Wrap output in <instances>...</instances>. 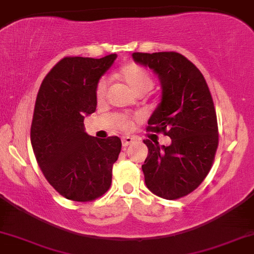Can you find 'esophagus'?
I'll return each mask as SVG.
<instances>
[{"label":"esophagus","mask_w":254,"mask_h":254,"mask_svg":"<svg viewBox=\"0 0 254 254\" xmlns=\"http://www.w3.org/2000/svg\"><path fill=\"white\" fill-rule=\"evenodd\" d=\"M133 141H135V138H133V137H130V136L122 137V144H123V147H127V145L133 143Z\"/></svg>","instance_id":"esophagus-1"}]
</instances>
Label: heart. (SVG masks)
Masks as SVG:
<instances>
[{
	"mask_svg": "<svg viewBox=\"0 0 254 254\" xmlns=\"http://www.w3.org/2000/svg\"><path fill=\"white\" fill-rule=\"evenodd\" d=\"M118 76L137 95L145 94L154 87V80L151 75L148 72L147 69L138 65V64L130 63L124 65L119 70ZM107 89H109V80L106 77L100 78L97 84V88H95V98H97L98 103H103L106 99ZM118 127L122 130H131L133 127V119L129 116H121L118 121Z\"/></svg>",
	"mask_w": 254,
	"mask_h": 254,
	"instance_id": "obj_1",
	"label": "heart"
}]
</instances>
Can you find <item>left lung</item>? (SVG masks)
<instances>
[{
    "mask_svg": "<svg viewBox=\"0 0 254 254\" xmlns=\"http://www.w3.org/2000/svg\"><path fill=\"white\" fill-rule=\"evenodd\" d=\"M135 62L157 74L161 103L148 121L147 131L171 137L170 145L144 139L148 156L142 171L147 188L165 199L194 191L208 176L218 145L216 111L205 78L178 52H133Z\"/></svg>",
    "mask_w": 254,
    "mask_h": 254,
    "instance_id": "8db88e82",
    "label": "left lung"
}]
</instances>
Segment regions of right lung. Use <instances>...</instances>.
I'll return each instance as SVG.
<instances>
[{
	"mask_svg": "<svg viewBox=\"0 0 254 254\" xmlns=\"http://www.w3.org/2000/svg\"><path fill=\"white\" fill-rule=\"evenodd\" d=\"M117 55L100 60L64 57L40 84L31 125L37 162L52 188L66 199L92 202L112 183L122 141L84 132V116L97 109L95 88Z\"/></svg>",
	"mask_w": 254,
	"mask_h": 254,
	"instance_id": "add662e5",
	"label": "right lung"
}]
</instances>
